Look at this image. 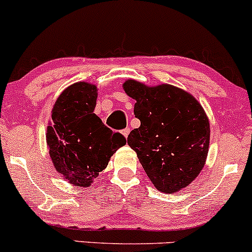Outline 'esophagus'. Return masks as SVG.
<instances>
[{
	"instance_id": "34e87169",
	"label": "esophagus",
	"mask_w": 252,
	"mask_h": 252,
	"mask_svg": "<svg viewBox=\"0 0 252 252\" xmlns=\"http://www.w3.org/2000/svg\"><path fill=\"white\" fill-rule=\"evenodd\" d=\"M129 132H131V129H129V128H125V129H123V131H121V134H123L125 138H127V137H128Z\"/></svg>"
}]
</instances>
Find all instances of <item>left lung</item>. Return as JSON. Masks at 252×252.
Listing matches in <instances>:
<instances>
[{
  "label": "left lung",
  "mask_w": 252,
  "mask_h": 252,
  "mask_svg": "<svg viewBox=\"0 0 252 252\" xmlns=\"http://www.w3.org/2000/svg\"><path fill=\"white\" fill-rule=\"evenodd\" d=\"M123 88L135 100L134 115L140 120L127 144L150 181L163 193L186 188L205 166L210 148V121L202 106L171 84L149 87L127 80Z\"/></svg>",
  "instance_id": "obj_1"
}]
</instances>
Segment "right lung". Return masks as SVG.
<instances>
[{
    "label": "right lung",
    "mask_w": 252,
    "mask_h": 252,
    "mask_svg": "<svg viewBox=\"0 0 252 252\" xmlns=\"http://www.w3.org/2000/svg\"><path fill=\"white\" fill-rule=\"evenodd\" d=\"M96 100L95 84H71L58 96L46 129L53 166L77 187H89L117 150L126 144L123 134L104 126L95 114Z\"/></svg>",
    "instance_id": "right-lung-1"
}]
</instances>
